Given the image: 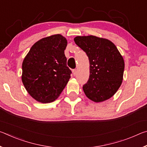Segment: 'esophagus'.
Returning a JSON list of instances; mask_svg holds the SVG:
<instances>
[{
	"mask_svg": "<svg viewBox=\"0 0 147 147\" xmlns=\"http://www.w3.org/2000/svg\"><path fill=\"white\" fill-rule=\"evenodd\" d=\"M73 75L74 76L76 75V74H77V70H76V69H74V70H73Z\"/></svg>",
	"mask_w": 147,
	"mask_h": 147,
	"instance_id": "34e87169",
	"label": "esophagus"
}]
</instances>
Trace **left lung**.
<instances>
[{
	"label": "left lung",
	"mask_w": 147,
	"mask_h": 147,
	"mask_svg": "<svg viewBox=\"0 0 147 147\" xmlns=\"http://www.w3.org/2000/svg\"><path fill=\"white\" fill-rule=\"evenodd\" d=\"M75 43L86 52L89 61V78L83 90L94 102L115 94L123 80L124 61L113 42L94 36H76Z\"/></svg>",
	"instance_id": "8db88e82"
}]
</instances>
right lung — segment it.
Segmentation results:
<instances>
[{
    "mask_svg": "<svg viewBox=\"0 0 147 147\" xmlns=\"http://www.w3.org/2000/svg\"><path fill=\"white\" fill-rule=\"evenodd\" d=\"M66 38L54 34L35 43L24 57L21 80L32 98L50 103L58 98L71 78L64 51Z\"/></svg>",
    "mask_w": 147,
    "mask_h": 147,
    "instance_id": "1",
    "label": "right lung"
}]
</instances>
